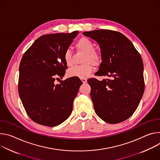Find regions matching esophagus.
Returning <instances> with one entry per match:
<instances>
[{"label": "esophagus", "mask_w": 160, "mask_h": 160, "mask_svg": "<svg viewBox=\"0 0 160 160\" xmlns=\"http://www.w3.org/2000/svg\"><path fill=\"white\" fill-rule=\"evenodd\" d=\"M81 80L82 81V82L83 83H86V82H87V79H85V78H81Z\"/></svg>", "instance_id": "1"}]
</instances>
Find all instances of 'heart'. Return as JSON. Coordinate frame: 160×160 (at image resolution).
Instances as JSON below:
<instances>
[{
  "label": "heart",
  "instance_id": "obj_1",
  "mask_svg": "<svg viewBox=\"0 0 160 160\" xmlns=\"http://www.w3.org/2000/svg\"><path fill=\"white\" fill-rule=\"evenodd\" d=\"M78 51L84 52L82 59L83 64L75 66L68 70V75L79 78H86L93 70V65H97L101 60L100 53L94 49V43L87 38H82L76 44ZM73 54L69 49H67L63 53V59L66 65L71 67L73 63Z\"/></svg>",
  "mask_w": 160,
  "mask_h": 160
}]
</instances>
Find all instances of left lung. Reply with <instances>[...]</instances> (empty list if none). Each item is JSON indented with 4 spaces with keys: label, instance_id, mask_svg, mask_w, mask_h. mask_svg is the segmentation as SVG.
<instances>
[{
    "label": "left lung",
    "instance_id": "8db88e82",
    "mask_svg": "<svg viewBox=\"0 0 160 160\" xmlns=\"http://www.w3.org/2000/svg\"><path fill=\"white\" fill-rule=\"evenodd\" d=\"M97 41L102 60L95 76L112 79H88L96 114L102 120L116 124L136 111L144 92V65L140 53L123 34L111 30L84 32Z\"/></svg>",
    "mask_w": 160,
    "mask_h": 160
}]
</instances>
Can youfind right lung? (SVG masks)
I'll return each instance as SVG.
<instances>
[{"instance_id":"obj_1","label":"right lung","mask_w":160,"mask_h":160,"mask_svg":"<svg viewBox=\"0 0 160 160\" xmlns=\"http://www.w3.org/2000/svg\"><path fill=\"white\" fill-rule=\"evenodd\" d=\"M57 33L42 35L25 51L20 62L18 92L25 111L34 122L57 126L71 114L73 101L82 84L78 77L62 78L67 66L64 51L78 34ZM58 79V78H57Z\"/></svg>"}]
</instances>
